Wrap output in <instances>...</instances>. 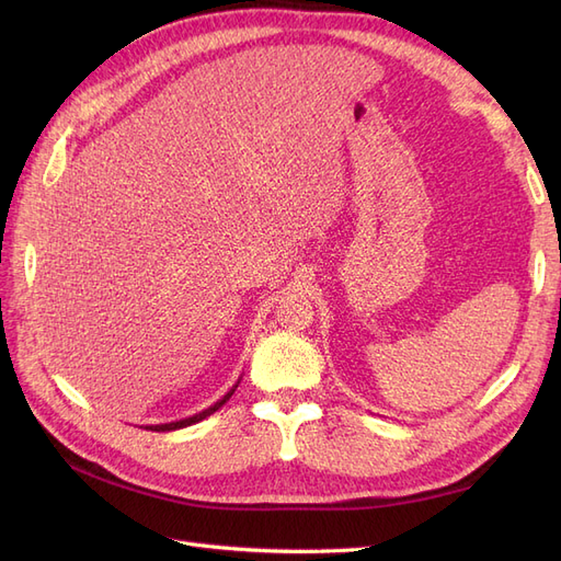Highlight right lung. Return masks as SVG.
Masks as SVG:
<instances>
[{
  "label": "right lung",
  "instance_id": "obj_1",
  "mask_svg": "<svg viewBox=\"0 0 561 561\" xmlns=\"http://www.w3.org/2000/svg\"><path fill=\"white\" fill-rule=\"evenodd\" d=\"M239 383H241V379L236 381L227 393L219 398L215 404H210V407H206V410L203 412H198V414H194V416H186V419H180V421H171V423H157V426H145V428H149V431H157V433H168V431H178V428H186V426H194V423H198V421H203L206 416H210L213 412H217L219 407H222L231 396H233V390L239 388Z\"/></svg>",
  "mask_w": 561,
  "mask_h": 561
}]
</instances>
